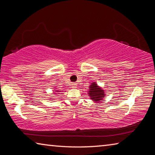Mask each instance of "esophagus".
Segmentation results:
<instances>
[{
  "label": "esophagus",
  "mask_w": 155,
  "mask_h": 155,
  "mask_svg": "<svg viewBox=\"0 0 155 155\" xmlns=\"http://www.w3.org/2000/svg\"><path fill=\"white\" fill-rule=\"evenodd\" d=\"M71 85H72V88H76V87H77V83H72V84Z\"/></svg>",
  "instance_id": "1"
}]
</instances>
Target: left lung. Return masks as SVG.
<instances>
[{
	"instance_id": "8db88e82",
	"label": "left lung",
	"mask_w": 155,
	"mask_h": 155,
	"mask_svg": "<svg viewBox=\"0 0 155 155\" xmlns=\"http://www.w3.org/2000/svg\"><path fill=\"white\" fill-rule=\"evenodd\" d=\"M88 95L90 97V99L94 102L97 103L100 101H102L105 97L104 90L101 89V87L98 86L97 83L95 82L92 83V84L90 85L89 91H88Z\"/></svg>"
}]
</instances>
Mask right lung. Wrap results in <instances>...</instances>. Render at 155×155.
<instances>
[{
  "instance_id": "1",
  "label": "right lung",
  "mask_w": 155,
  "mask_h": 155,
  "mask_svg": "<svg viewBox=\"0 0 155 155\" xmlns=\"http://www.w3.org/2000/svg\"><path fill=\"white\" fill-rule=\"evenodd\" d=\"M54 92H54V94H59V93H58V92H61V90H54Z\"/></svg>"
}]
</instances>
